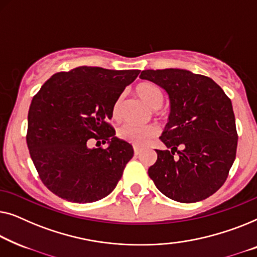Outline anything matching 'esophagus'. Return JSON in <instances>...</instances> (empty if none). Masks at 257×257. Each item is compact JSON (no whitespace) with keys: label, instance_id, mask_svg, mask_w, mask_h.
<instances>
[{"label":"esophagus","instance_id":"34e87169","mask_svg":"<svg viewBox=\"0 0 257 257\" xmlns=\"http://www.w3.org/2000/svg\"><path fill=\"white\" fill-rule=\"evenodd\" d=\"M134 154H135V156H137V155L141 154V149H139L137 147H134Z\"/></svg>","mask_w":257,"mask_h":257}]
</instances>
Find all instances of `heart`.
<instances>
[{"instance_id": "obj_1", "label": "heart", "mask_w": 257, "mask_h": 257, "mask_svg": "<svg viewBox=\"0 0 257 257\" xmlns=\"http://www.w3.org/2000/svg\"><path fill=\"white\" fill-rule=\"evenodd\" d=\"M136 95L147 104L150 109H157L163 102V93L155 84L151 82H142L135 88ZM122 106V97H117L113 104V117L118 118ZM158 135V129L155 125L148 127H136L133 124H123L117 130V136L121 140L134 144L137 147H143L154 140Z\"/></svg>"}]
</instances>
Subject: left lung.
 I'll list each match as a JSON object with an SVG mask.
<instances>
[{"mask_svg": "<svg viewBox=\"0 0 257 257\" xmlns=\"http://www.w3.org/2000/svg\"><path fill=\"white\" fill-rule=\"evenodd\" d=\"M141 79L163 88L170 114L149 177L170 199L191 204L215 193L235 160L232 101L211 78L182 68L146 70Z\"/></svg>", "mask_w": 257, "mask_h": 257, "instance_id": "1", "label": "left lung"}]
</instances>
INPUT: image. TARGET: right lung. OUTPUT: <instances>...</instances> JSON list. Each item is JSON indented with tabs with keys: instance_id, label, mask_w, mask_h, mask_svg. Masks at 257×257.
<instances>
[{
	"instance_id": "obj_1",
	"label": "right lung",
	"mask_w": 257,
	"mask_h": 257,
	"mask_svg": "<svg viewBox=\"0 0 257 257\" xmlns=\"http://www.w3.org/2000/svg\"><path fill=\"white\" fill-rule=\"evenodd\" d=\"M140 70L79 66L53 74L31 101L27 143L42 182L58 197L87 204L107 197L134 156L108 124L113 104ZM93 140L108 147L89 148Z\"/></svg>"
}]
</instances>
